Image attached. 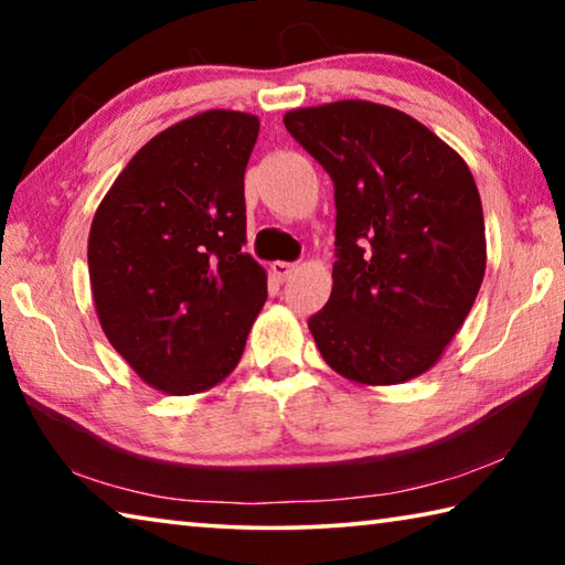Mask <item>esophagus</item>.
Listing matches in <instances>:
<instances>
[{
    "label": "esophagus",
    "instance_id": "1",
    "mask_svg": "<svg viewBox=\"0 0 565 565\" xmlns=\"http://www.w3.org/2000/svg\"><path fill=\"white\" fill-rule=\"evenodd\" d=\"M271 271L279 281H289L291 276L296 274V264H289V262H274L271 264Z\"/></svg>",
    "mask_w": 565,
    "mask_h": 565
}]
</instances>
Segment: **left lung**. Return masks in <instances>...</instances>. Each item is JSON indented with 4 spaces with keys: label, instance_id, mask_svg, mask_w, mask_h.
<instances>
[{
    "label": "left lung",
    "instance_id": "left-lung-1",
    "mask_svg": "<svg viewBox=\"0 0 565 565\" xmlns=\"http://www.w3.org/2000/svg\"><path fill=\"white\" fill-rule=\"evenodd\" d=\"M284 124L333 181V286L309 319L323 361L366 386L426 374L486 271L471 169L431 129L384 104L331 102L294 109Z\"/></svg>",
    "mask_w": 565,
    "mask_h": 565
}]
</instances>
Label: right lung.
Masks as SVG:
<instances>
[{
  "instance_id": "add662e5",
  "label": "right lung",
  "mask_w": 565,
  "mask_h": 565,
  "mask_svg": "<svg viewBox=\"0 0 565 565\" xmlns=\"http://www.w3.org/2000/svg\"><path fill=\"white\" fill-rule=\"evenodd\" d=\"M254 114L209 109L147 141L114 181L89 232L104 333L141 381L171 396L232 374L266 301L246 244L244 171Z\"/></svg>"
}]
</instances>
